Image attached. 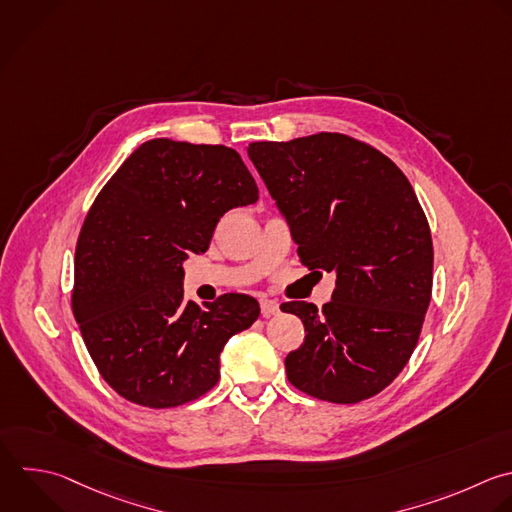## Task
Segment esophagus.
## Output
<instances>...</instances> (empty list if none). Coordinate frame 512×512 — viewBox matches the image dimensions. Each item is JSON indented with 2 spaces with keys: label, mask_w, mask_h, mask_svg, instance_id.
Segmentation results:
<instances>
[{
  "label": "esophagus",
  "mask_w": 512,
  "mask_h": 512,
  "mask_svg": "<svg viewBox=\"0 0 512 512\" xmlns=\"http://www.w3.org/2000/svg\"><path fill=\"white\" fill-rule=\"evenodd\" d=\"M260 312L264 318H270L274 314L280 312V304L276 300H270V298H262L260 300Z\"/></svg>",
  "instance_id": "1"
}]
</instances>
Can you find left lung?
I'll return each instance as SVG.
<instances>
[{
	"label": "left lung",
	"mask_w": 512,
	"mask_h": 512,
	"mask_svg": "<svg viewBox=\"0 0 512 512\" xmlns=\"http://www.w3.org/2000/svg\"><path fill=\"white\" fill-rule=\"evenodd\" d=\"M248 156L300 262L336 272L322 310L284 306L306 332L284 360L290 384L336 404L378 394L412 356L432 294V238L410 182L382 152L336 132L252 142Z\"/></svg>",
	"instance_id": "left-lung-1"
}]
</instances>
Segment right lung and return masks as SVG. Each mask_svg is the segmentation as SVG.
Here are the masks:
<instances>
[{
	"label": "right lung",
	"mask_w": 512,
	"mask_h": 512,
	"mask_svg": "<svg viewBox=\"0 0 512 512\" xmlns=\"http://www.w3.org/2000/svg\"><path fill=\"white\" fill-rule=\"evenodd\" d=\"M258 200L240 154L168 138L144 142L94 200L76 246L72 310L102 378L126 400L172 408L220 378V352L260 306L222 294L184 300L182 262L218 220Z\"/></svg>",
	"instance_id": "add662e5"
}]
</instances>
